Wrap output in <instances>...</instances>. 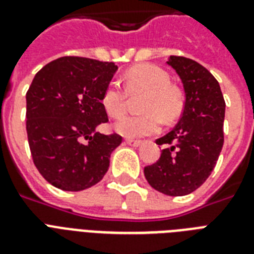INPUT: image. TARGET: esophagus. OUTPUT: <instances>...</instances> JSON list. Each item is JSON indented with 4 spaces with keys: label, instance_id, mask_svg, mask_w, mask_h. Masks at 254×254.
<instances>
[{
    "label": "esophagus",
    "instance_id": "1",
    "mask_svg": "<svg viewBox=\"0 0 254 254\" xmlns=\"http://www.w3.org/2000/svg\"><path fill=\"white\" fill-rule=\"evenodd\" d=\"M125 142L127 143V145H130V146L133 147H137L141 145V141L139 139H133V138H127L125 139Z\"/></svg>",
    "mask_w": 254,
    "mask_h": 254
}]
</instances>
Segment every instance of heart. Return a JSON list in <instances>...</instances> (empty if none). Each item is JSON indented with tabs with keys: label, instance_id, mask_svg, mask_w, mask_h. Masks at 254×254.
Returning a JSON list of instances; mask_svg holds the SVG:
<instances>
[{
	"label": "heart",
	"instance_id": "heart-1",
	"mask_svg": "<svg viewBox=\"0 0 254 254\" xmlns=\"http://www.w3.org/2000/svg\"><path fill=\"white\" fill-rule=\"evenodd\" d=\"M125 88L117 81L107 85L101 97L104 109L112 119H120L127 109L129 95L145 93L141 101L142 115L127 116L116 123L117 133L125 137H143L157 133L162 120L173 123L183 111V99L178 88L170 84L169 73L155 64H138L124 75Z\"/></svg>",
	"mask_w": 254,
	"mask_h": 254
}]
</instances>
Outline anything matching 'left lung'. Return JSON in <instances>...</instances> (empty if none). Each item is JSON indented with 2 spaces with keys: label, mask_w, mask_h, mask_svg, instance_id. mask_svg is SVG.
I'll list each match as a JSON object with an SVG mask.
<instances>
[{
  "label": "left lung",
  "mask_w": 254,
  "mask_h": 254,
  "mask_svg": "<svg viewBox=\"0 0 254 254\" xmlns=\"http://www.w3.org/2000/svg\"><path fill=\"white\" fill-rule=\"evenodd\" d=\"M167 64L183 83L185 108L173 130L155 141L165 149L143 173L154 190L183 196L199 189L216 166L224 143L225 101L216 79L197 62L171 55Z\"/></svg>",
  "instance_id": "obj_1"
}]
</instances>
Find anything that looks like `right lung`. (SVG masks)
<instances>
[{
	"instance_id": "obj_1",
	"label": "right lung",
	"mask_w": 254,
	"mask_h": 254,
	"mask_svg": "<svg viewBox=\"0 0 254 254\" xmlns=\"http://www.w3.org/2000/svg\"><path fill=\"white\" fill-rule=\"evenodd\" d=\"M117 65L83 57H62L39 69L26 93V131L33 162L46 181L64 191L99 183L111 153L123 142L101 134L108 123L101 97Z\"/></svg>"
}]
</instances>
